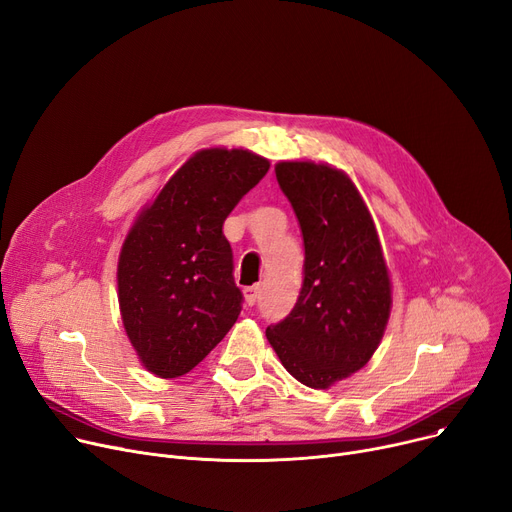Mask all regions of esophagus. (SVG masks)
I'll use <instances>...</instances> for the list:
<instances>
[{"label":"esophagus","mask_w":512,"mask_h":512,"mask_svg":"<svg viewBox=\"0 0 512 512\" xmlns=\"http://www.w3.org/2000/svg\"><path fill=\"white\" fill-rule=\"evenodd\" d=\"M258 295H260V285H252L244 289V297H246V304L254 306L258 302Z\"/></svg>","instance_id":"34e87169"}]
</instances>
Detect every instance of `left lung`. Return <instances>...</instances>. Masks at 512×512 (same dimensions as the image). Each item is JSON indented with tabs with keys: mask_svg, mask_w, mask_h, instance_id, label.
<instances>
[{
	"mask_svg": "<svg viewBox=\"0 0 512 512\" xmlns=\"http://www.w3.org/2000/svg\"><path fill=\"white\" fill-rule=\"evenodd\" d=\"M275 173L302 227L306 260L295 308L266 328V339L295 380L328 388L370 362L393 285L374 219L345 171L281 161Z\"/></svg>",
	"mask_w": 512,
	"mask_h": 512,
	"instance_id": "obj_1",
	"label": "left lung"
}]
</instances>
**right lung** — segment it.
Listing matches in <instances>:
<instances>
[{"instance_id": "obj_1", "label": "right lung", "mask_w": 512, "mask_h": 512, "mask_svg": "<svg viewBox=\"0 0 512 512\" xmlns=\"http://www.w3.org/2000/svg\"><path fill=\"white\" fill-rule=\"evenodd\" d=\"M268 167L252 150L202 148L130 227L117 262L119 312L155 376L188 374L242 312L223 223Z\"/></svg>"}]
</instances>
